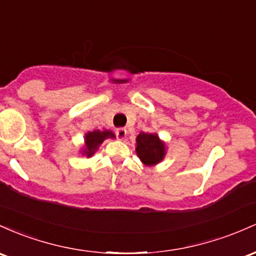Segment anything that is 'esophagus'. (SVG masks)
<instances>
[{"label": "esophagus", "instance_id": "1", "mask_svg": "<svg viewBox=\"0 0 256 256\" xmlns=\"http://www.w3.org/2000/svg\"><path fill=\"white\" fill-rule=\"evenodd\" d=\"M116 136H117V139L124 140L126 136H127V130H126L124 128H118L116 130Z\"/></svg>", "mask_w": 256, "mask_h": 256}]
</instances>
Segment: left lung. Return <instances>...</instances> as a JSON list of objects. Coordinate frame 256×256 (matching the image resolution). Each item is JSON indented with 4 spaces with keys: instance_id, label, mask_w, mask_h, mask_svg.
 Listing matches in <instances>:
<instances>
[{
    "instance_id": "left-lung-1",
    "label": "left lung",
    "mask_w": 256,
    "mask_h": 256,
    "mask_svg": "<svg viewBox=\"0 0 256 256\" xmlns=\"http://www.w3.org/2000/svg\"><path fill=\"white\" fill-rule=\"evenodd\" d=\"M136 154L145 166H154L166 156V145L156 133H140L136 136Z\"/></svg>"
}]
</instances>
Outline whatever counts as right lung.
Here are the masks:
<instances>
[{"mask_svg": "<svg viewBox=\"0 0 256 256\" xmlns=\"http://www.w3.org/2000/svg\"><path fill=\"white\" fill-rule=\"evenodd\" d=\"M108 138L114 139L116 136L111 130H93L88 132L84 136V148L82 150V154H86L87 157H92L94 154V152L98 150L102 142Z\"/></svg>", "mask_w": 256, "mask_h": 256, "instance_id": "obj_1", "label": "right lung"}]
</instances>
